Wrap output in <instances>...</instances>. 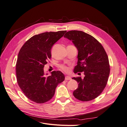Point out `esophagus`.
<instances>
[{"label":"esophagus","mask_w":127,"mask_h":127,"mask_svg":"<svg viewBox=\"0 0 127 127\" xmlns=\"http://www.w3.org/2000/svg\"><path fill=\"white\" fill-rule=\"evenodd\" d=\"M70 79H71V78L70 77V76H67L65 77V80H70Z\"/></svg>","instance_id":"1"}]
</instances>
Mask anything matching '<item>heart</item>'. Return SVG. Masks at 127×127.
<instances>
[{"instance_id": "obj_1", "label": "heart", "mask_w": 127, "mask_h": 127, "mask_svg": "<svg viewBox=\"0 0 127 127\" xmlns=\"http://www.w3.org/2000/svg\"><path fill=\"white\" fill-rule=\"evenodd\" d=\"M60 68L61 69L63 70L65 72H68L70 70V69L68 67L65 66V65H60Z\"/></svg>"}]
</instances>
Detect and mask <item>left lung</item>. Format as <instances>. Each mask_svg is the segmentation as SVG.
I'll use <instances>...</instances> for the list:
<instances>
[{"label": "left lung", "mask_w": 127, "mask_h": 127, "mask_svg": "<svg viewBox=\"0 0 127 127\" xmlns=\"http://www.w3.org/2000/svg\"><path fill=\"white\" fill-rule=\"evenodd\" d=\"M64 37L72 41L78 51L74 72L83 71L85 75L83 79L72 78L78 83L73 95L80 101H91L101 94L107 84L110 71L108 57L102 44L86 33L72 30Z\"/></svg>", "instance_id": "1"}]
</instances>
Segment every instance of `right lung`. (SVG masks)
Segmentation results:
<instances>
[{"mask_svg":"<svg viewBox=\"0 0 127 127\" xmlns=\"http://www.w3.org/2000/svg\"><path fill=\"white\" fill-rule=\"evenodd\" d=\"M66 31L44 32L33 36L22 46L16 64L17 82L26 96L36 103L51 99L59 84L64 80L60 71L45 76L43 68L51 58L53 45Z\"/></svg>","mask_w":127,"mask_h":127,"instance_id":"add662e5","label":"right lung"}]
</instances>
